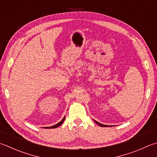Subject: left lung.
I'll return each instance as SVG.
<instances>
[{
    "instance_id": "8db88e82",
    "label": "left lung",
    "mask_w": 157,
    "mask_h": 157,
    "mask_svg": "<svg viewBox=\"0 0 157 157\" xmlns=\"http://www.w3.org/2000/svg\"><path fill=\"white\" fill-rule=\"evenodd\" d=\"M94 122H96V123L97 124H99L100 127H108V126L107 125H105V124H101V123H99V122H98L97 121H94Z\"/></svg>"
}]
</instances>
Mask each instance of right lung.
<instances>
[{
    "mask_svg": "<svg viewBox=\"0 0 157 157\" xmlns=\"http://www.w3.org/2000/svg\"><path fill=\"white\" fill-rule=\"evenodd\" d=\"M64 118H65V117H64V118H63V119L62 120V121H61L60 122H58V124H55V125H54V126H52V127H45V128H57V127H59V126H60L61 124H63V122H64ZM44 128H45V127H44Z\"/></svg>",
    "mask_w": 157,
    "mask_h": 157,
    "instance_id": "right-lung-1",
    "label": "right lung"
}]
</instances>
